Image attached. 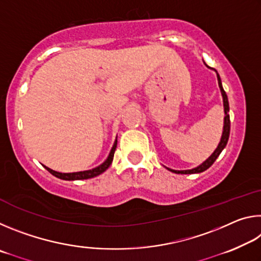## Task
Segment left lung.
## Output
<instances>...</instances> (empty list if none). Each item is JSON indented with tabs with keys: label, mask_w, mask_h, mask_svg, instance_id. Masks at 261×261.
Listing matches in <instances>:
<instances>
[{
	"label": "left lung",
	"mask_w": 261,
	"mask_h": 261,
	"mask_svg": "<svg viewBox=\"0 0 261 261\" xmlns=\"http://www.w3.org/2000/svg\"><path fill=\"white\" fill-rule=\"evenodd\" d=\"M207 67H208V65H207ZM216 76H218V83H219V87H220L221 94H222V98H223V107H224L223 132H222V137H221V140H220V143L218 145V147H216V149L213 152V154H212V155L208 159H207L206 161L202 162L200 166L193 168V169H189V170H174V169H170V168H167V169L170 170L171 173H175V174H198V173H202V171H205L206 169H208V168L212 165H213L214 161L220 155V153L223 151L224 147H226V145L228 143V139H229V135H230V117H229V102H228V96L226 94V92H224V90H223L222 83H221V78H220L218 72H216Z\"/></svg>",
	"instance_id": "8db88e82"
}]
</instances>
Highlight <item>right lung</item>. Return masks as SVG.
I'll return each mask as SVG.
<instances>
[{"mask_svg": "<svg viewBox=\"0 0 261 261\" xmlns=\"http://www.w3.org/2000/svg\"><path fill=\"white\" fill-rule=\"evenodd\" d=\"M117 146V139L115 140V143L112 147V151H110L109 155L107 158V160H106L103 163H101L100 166L93 168V169L91 170H84V171H77V173H59V171H55L50 169V168H48L46 166H43L46 168V169L49 171L51 175H54L55 177L57 178H61V179H64V180H77V179H88V178H92V177H95V176H98L100 174H102L103 171H106L108 169V167L112 165L113 162V159H114V153H115V149H116Z\"/></svg>", "mask_w": 261, "mask_h": 261, "instance_id": "obj_1", "label": "right lung"}]
</instances>
